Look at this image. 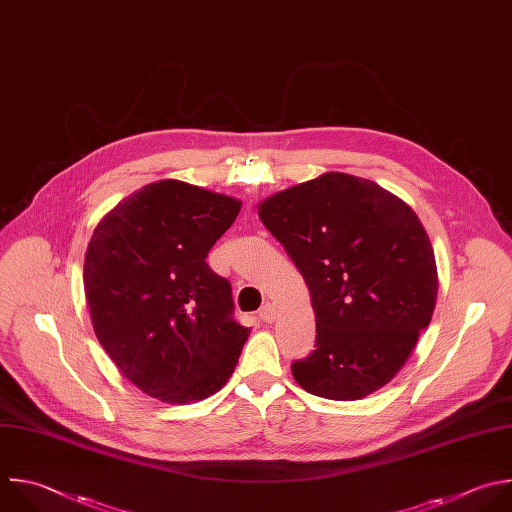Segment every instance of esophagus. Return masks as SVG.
Listing matches in <instances>:
<instances>
[{
    "instance_id": "1",
    "label": "esophagus",
    "mask_w": 512,
    "mask_h": 512,
    "mask_svg": "<svg viewBox=\"0 0 512 512\" xmlns=\"http://www.w3.org/2000/svg\"><path fill=\"white\" fill-rule=\"evenodd\" d=\"M259 317L265 321V323H271V321H275V317H277V307L273 305V303H265L261 309H259Z\"/></svg>"
}]
</instances>
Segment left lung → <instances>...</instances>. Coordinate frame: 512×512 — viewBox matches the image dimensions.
Returning a JSON list of instances; mask_svg holds the SVG:
<instances>
[{
	"label": "left lung",
	"mask_w": 512,
	"mask_h": 512,
	"mask_svg": "<svg viewBox=\"0 0 512 512\" xmlns=\"http://www.w3.org/2000/svg\"><path fill=\"white\" fill-rule=\"evenodd\" d=\"M259 217L303 275L315 350L295 382L327 400L386 386L432 319L438 273L418 215L368 179L325 173L259 205Z\"/></svg>",
	"instance_id": "left-lung-1"
}]
</instances>
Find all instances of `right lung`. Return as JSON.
I'll return each mask as SVG.
<instances>
[{"mask_svg": "<svg viewBox=\"0 0 512 512\" xmlns=\"http://www.w3.org/2000/svg\"><path fill=\"white\" fill-rule=\"evenodd\" d=\"M241 201L158 181L94 229L84 291L98 342L144 394L187 404L219 392L249 329L233 317L231 283L207 265Z\"/></svg>", "mask_w": 512, "mask_h": 512, "instance_id": "add662e5", "label": "right lung"}]
</instances>
